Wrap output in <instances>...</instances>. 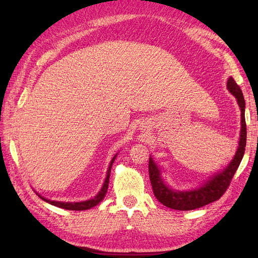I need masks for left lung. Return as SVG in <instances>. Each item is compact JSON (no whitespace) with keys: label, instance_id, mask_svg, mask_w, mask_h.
Returning <instances> with one entry per match:
<instances>
[{"label":"left lung","instance_id":"8db88e82","mask_svg":"<svg viewBox=\"0 0 258 258\" xmlns=\"http://www.w3.org/2000/svg\"><path fill=\"white\" fill-rule=\"evenodd\" d=\"M227 90L236 98L240 109V134L237 151L235 153L233 160L227 164L225 168L215 173L195 188L183 190L173 189L164 180L162 176V168L153 160V157L150 156L149 172L153 191H154L156 199L166 207L177 211H191L220 200L227 189L235 172L237 171L244 156L246 146L245 100L242 90L233 78H229L227 81Z\"/></svg>","mask_w":258,"mask_h":258}]
</instances>
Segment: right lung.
<instances>
[{
  "label": "right lung",
  "instance_id": "1",
  "mask_svg": "<svg viewBox=\"0 0 258 258\" xmlns=\"http://www.w3.org/2000/svg\"><path fill=\"white\" fill-rule=\"evenodd\" d=\"M118 154V153H117ZM117 154H115L114 157L112 158L111 163H109L108 168H107V173H106V177L105 180H104L103 186L101 187V189L98 190V193L94 196L92 197L90 200H86V201H82V202H58V201H51L48 199H45L44 196L40 195L38 193H36L38 196H40V199H42L43 201H45L46 203L51 205H54L56 207H61L64 208V210H70V211H85V210H90V208L96 206L98 203L102 202V200L104 199V196L107 193V188H108V182H109V175H111V169H112V165L115 161V158H116Z\"/></svg>",
  "mask_w": 258,
  "mask_h": 258
}]
</instances>
